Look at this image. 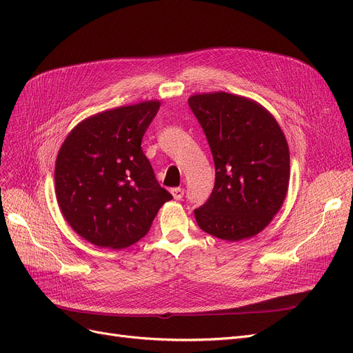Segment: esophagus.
<instances>
[{"instance_id":"1","label":"esophagus","mask_w":353,"mask_h":353,"mask_svg":"<svg viewBox=\"0 0 353 353\" xmlns=\"http://www.w3.org/2000/svg\"><path fill=\"white\" fill-rule=\"evenodd\" d=\"M172 194L174 197V200H181L183 196H184V190L180 189V188H176V189H172Z\"/></svg>"}]
</instances>
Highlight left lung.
Masks as SVG:
<instances>
[{
    "label": "left lung",
    "mask_w": 353,
    "mask_h": 353,
    "mask_svg": "<svg viewBox=\"0 0 353 353\" xmlns=\"http://www.w3.org/2000/svg\"><path fill=\"white\" fill-rule=\"evenodd\" d=\"M189 105L216 169L210 197L194 209L199 228L229 242L261 233L288 193L290 157L282 128L259 103L225 91L194 94Z\"/></svg>",
    "instance_id": "1"
}]
</instances>
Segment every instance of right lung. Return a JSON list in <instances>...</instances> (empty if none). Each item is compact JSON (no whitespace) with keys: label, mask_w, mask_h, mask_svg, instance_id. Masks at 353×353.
Wrapping results in <instances>:
<instances>
[{"label":"right lung","mask_w":353,"mask_h":353,"mask_svg":"<svg viewBox=\"0 0 353 353\" xmlns=\"http://www.w3.org/2000/svg\"><path fill=\"white\" fill-rule=\"evenodd\" d=\"M160 108L150 100L91 116L74 127L55 161V196L72 230L99 248L124 249L150 230L173 196L141 150Z\"/></svg>","instance_id":"1"}]
</instances>
